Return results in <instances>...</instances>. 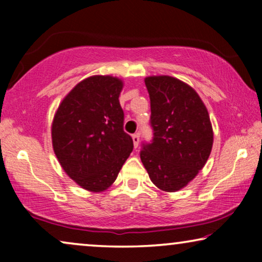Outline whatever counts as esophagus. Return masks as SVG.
I'll list each match as a JSON object with an SVG mask.
<instances>
[{
  "label": "esophagus",
  "instance_id": "esophagus-1",
  "mask_svg": "<svg viewBox=\"0 0 262 262\" xmlns=\"http://www.w3.org/2000/svg\"><path fill=\"white\" fill-rule=\"evenodd\" d=\"M132 141H134V145L135 148H137L139 144V134H135L132 135Z\"/></svg>",
  "mask_w": 262,
  "mask_h": 262
}]
</instances>
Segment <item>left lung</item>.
Segmentation results:
<instances>
[{
	"mask_svg": "<svg viewBox=\"0 0 262 262\" xmlns=\"http://www.w3.org/2000/svg\"><path fill=\"white\" fill-rule=\"evenodd\" d=\"M150 96L152 142L141 160L152 184L164 192L187 186L205 166L213 144L206 106L194 89L178 78L145 77Z\"/></svg>",
	"mask_w": 262,
	"mask_h": 262,
	"instance_id": "8db88e82",
	"label": "left lung"
}]
</instances>
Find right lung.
I'll return each instance as SVG.
<instances>
[{
    "label": "right lung",
    "instance_id": "obj_1",
    "mask_svg": "<svg viewBox=\"0 0 262 262\" xmlns=\"http://www.w3.org/2000/svg\"><path fill=\"white\" fill-rule=\"evenodd\" d=\"M124 83L94 75L77 83L53 117V151L68 177L89 192H103L116 181L134 149L124 132L119 95Z\"/></svg>",
    "mask_w": 262,
    "mask_h": 262
}]
</instances>
